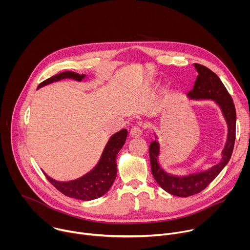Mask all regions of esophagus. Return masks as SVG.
I'll list each match as a JSON object with an SVG mask.
<instances>
[{
    "mask_svg": "<svg viewBox=\"0 0 250 250\" xmlns=\"http://www.w3.org/2000/svg\"><path fill=\"white\" fill-rule=\"evenodd\" d=\"M130 136L133 137V138H136V137H139L142 133L141 129L138 127V126H133L131 129H130Z\"/></svg>",
    "mask_w": 250,
    "mask_h": 250,
    "instance_id": "34e87169",
    "label": "esophagus"
}]
</instances>
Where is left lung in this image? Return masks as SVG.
<instances>
[{
  "label": "left lung",
  "mask_w": 250,
  "mask_h": 250,
  "mask_svg": "<svg viewBox=\"0 0 250 250\" xmlns=\"http://www.w3.org/2000/svg\"><path fill=\"white\" fill-rule=\"evenodd\" d=\"M194 66L198 72V76L193 89L188 92L187 97L196 101L211 100L215 102L219 105L227 122L228 137L226 146L222 151V159L218 164L204 171L190 173L184 176H176L166 172L160 166V145L157 140V135L154 134L155 140L149 146L152 175L155 181L164 191L177 197H189L202 192L229 163L235 141L236 114L230 95L216 73H213L204 65L195 63Z\"/></svg>",
  "instance_id": "left-lung-1"
}]
</instances>
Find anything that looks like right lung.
Segmentation results:
<instances>
[{
  "mask_svg": "<svg viewBox=\"0 0 250 250\" xmlns=\"http://www.w3.org/2000/svg\"><path fill=\"white\" fill-rule=\"evenodd\" d=\"M86 75L77 74L71 71L59 73L40 84L38 89L63 79H73L81 82ZM127 136V130L122 129L111 136L105 145L97 165L87 174L75 180L60 182L52 179L46 173L47 180L62 194L77 200L91 201L104 196L112 187L117 177V154L124 146Z\"/></svg>",
  "mask_w": 250,
  "mask_h": 250,
  "instance_id": "add662e5",
  "label": "right lung"
}]
</instances>
